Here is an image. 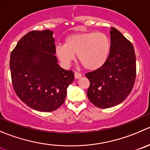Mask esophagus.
<instances>
[{
    "label": "esophagus",
    "instance_id": "obj_1",
    "mask_svg": "<svg viewBox=\"0 0 150 150\" xmlns=\"http://www.w3.org/2000/svg\"><path fill=\"white\" fill-rule=\"evenodd\" d=\"M81 77H82V75H81V73L75 72V79H79V78H81Z\"/></svg>",
    "mask_w": 150,
    "mask_h": 150
}]
</instances>
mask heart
<instances>
[{
	"mask_svg": "<svg viewBox=\"0 0 150 150\" xmlns=\"http://www.w3.org/2000/svg\"><path fill=\"white\" fill-rule=\"evenodd\" d=\"M110 49V40L100 32L75 33L65 39L64 45L56 47V54L65 66H68L78 55L80 63L88 70H96L106 62Z\"/></svg>",
	"mask_w": 150,
	"mask_h": 150,
	"instance_id": "obj_1",
	"label": "heart"
}]
</instances>
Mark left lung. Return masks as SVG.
I'll use <instances>...</instances> for the list:
<instances>
[{
  "label": "left lung",
  "mask_w": 150,
  "mask_h": 150,
  "mask_svg": "<svg viewBox=\"0 0 150 150\" xmlns=\"http://www.w3.org/2000/svg\"><path fill=\"white\" fill-rule=\"evenodd\" d=\"M110 49L105 63L86 74L90 81L88 100L100 108L120 104L130 94L136 75V55L133 45L117 29L111 28Z\"/></svg>",
  "instance_id": "1"
}]
</instances>
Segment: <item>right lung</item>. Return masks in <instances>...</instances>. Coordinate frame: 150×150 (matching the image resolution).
<instances>
[{"mask_svg": "<svg viewBox=\"0 0 150 150\" xmlns=\"http://www.w3.org/2000/svg\"><path fill=\"white\" fill-rule=\"evenodd\" d=\"M53 31L33 30L11 52L10 70L19 98L36 110L50 112L64 103L74 72L58 64Z\"/></svg>", "mask_w": 150, "mask_h": 150, "instance_id": "right-lung-1", "label": "right lung"}]
</instances>
